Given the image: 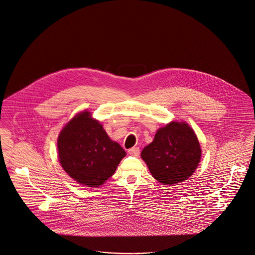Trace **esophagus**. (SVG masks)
I'll return each instance as SVG.
<instances>
[{
  "label": "esophagus",
  "mask_w": 255,
  "mask_h": 255,
  "mask_svg": "<svg viewBox=\"0 0 255 255\" xmlns=\"http://www.w3.org/2000/svg\"><path fill=\"white\" fill-rule=\"evenodd\" d=\"M128 153L132 156H138L139 155V148L138 147H133L128 150Z\"/></svg>",
  "instance_id": "obj_1"
}]
</instances>
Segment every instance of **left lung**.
Returning <instances> with one entry per match:
<instances>
[{"label": "left lung", "instance_id": "left-lung-1", "mask_svg": "<svg viewBox=\"0 0 255 255\" xmlns=\"http://www.w3.org/2000/svg\"><path fill=\"white\" fill-rule=\"evenodd\" d=\"M201 147L194 131L185 122H171L158 129L153 142L141 152L152 176L169 185L187 180L201 159Z\"/></svg>", "mask_w": 255, "mask_h": 255}]
</instances>
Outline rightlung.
Segmentation results:
<instances>
[{
  "label": "right lung",
  "mask_w": 255,
  "mask_h": 255,
  "mask_svg": "<svg viewBox=\"0 0 255 255\" xmlns=\"http://www.w3.org/2000/svg\"><path fill=\"white\" fill-rule=\"evenodd\" d=\"M57 148L63 169L89 187H97L111 178L126 155L89 112L75 116L63 128Z\"/></svg>",
  "instance_id": "right-lung-1"
}]
</instances>
